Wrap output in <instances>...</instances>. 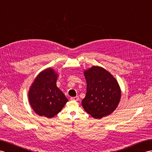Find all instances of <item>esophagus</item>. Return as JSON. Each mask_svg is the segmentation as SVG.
<instances>
[{"mask_svg":"<svg viewBox=\"0 0 152 152\" xmlns=\"http://www.w3.org/2000/svg\"><path fill=\"white\" fill-rule=\"evenodd\" d=\"M79 99V97L78 96H76V97H71V100L72 101H78Z\"/></svg>","mask_w":152,"mask_h":152,"instance_id":"esophagus-1","label":"esophagus"}]
</instances>
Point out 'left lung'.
Segmentation results:
<instances>
[{
	"instance_id": "1",
	"label": "left lung",
	"mask_w": 152,
	"mask_h": 152,
	"mask_svg": "<svg viewBox=\"0 0 152 152\" xmlns=\"http://www.w3.org/2000/svg\"><path fill=\"white\" fill-rule=\"evenodd\" d=\"M87 93L81 104L85 110L96 119L110 115L118 107L121 89L118 81L104 69L92 66L84 71Z\"/></svg>"
}]
</instances>
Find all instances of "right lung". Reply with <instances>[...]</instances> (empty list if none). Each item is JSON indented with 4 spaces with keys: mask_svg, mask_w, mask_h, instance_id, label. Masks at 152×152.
<instances>
[{
    "mask_svg": "<svg viewBox=\"0 0 152 152\" xmlns=\"http://www.w3.org/2000/svg\"><path fill=\"white\" fill-rule=\"evenodd\" d=\"M58 74L51 68L42 71L37 76L29 91V101L36 113L50 118L61 110L68 102L56 87Z\"/></svg>",
    "mask_w": 152,
    "mask_h": 152,
    "instance_id": "obj_1",
    "label": "right lung"
}]
</instances>
